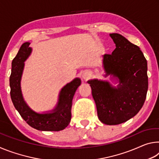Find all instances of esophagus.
<instances>
[{"label": "esophagus", "mask_w": 159, "mask_h": 159, "mask_svg": "<svg viewBox=\"0 0 159 159\" xmlns=\"http://www.w3.org/2000/svg\"><path fill=\"white\" fill-rule=\"evenodd\" d=\"M82 79H84V80H88L89 79L90 76H91V73L89 71H84L82 73Z\"/></svg>", "instance_id": "obj_1"}]
</instances>
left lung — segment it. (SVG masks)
I'll use <instances>...</instances> for the list:
<instances>
[{
  "instance_id": "obj_1",
  "label": "left lung",
  "mask_w": 159,
  "mask_h": 159,
  "mask_svg": "<svg viewBox=\"0 0 159 159\" xmlns=\"http://www.w3.org/2000/svg\"><path fill=\"white\" fill-rule=\"evenodd\" d=\"M116 44L111 55L103 57L105 76L112 75L119 81L117 88L108 81L88 80L99 120L118 125L134 116L143 106L148 89L147 61L136 45L118 34H110Z\"/></svg>"
}]
</instances>
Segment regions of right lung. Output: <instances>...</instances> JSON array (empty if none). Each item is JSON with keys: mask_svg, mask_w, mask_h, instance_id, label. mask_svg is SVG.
Listing matches in <instances>:
<instances>
[{"mask_svg": "<svg viewBox=\"0 0 159 159\" xmlns=\"http://www.w3.org/2000/svg\"><path fill=\"white\" fill-rule=\"evenodd\" d=\"M30 43L21 45L16 57L12 61V72L10 77V96L15 109L24 120L36 130L42 131H60L64 130L69 124L71 118L72 99L77 88L81 83L79 78L61 90L57 106L50 113L39 114L33 111L24 100L21 90V78L25 61L31 55L32 49Z\"/></svg>", "mask_w": 159, "mask_h": 159, "instance_id": "1", "label": "right lung"}]
</instances>
